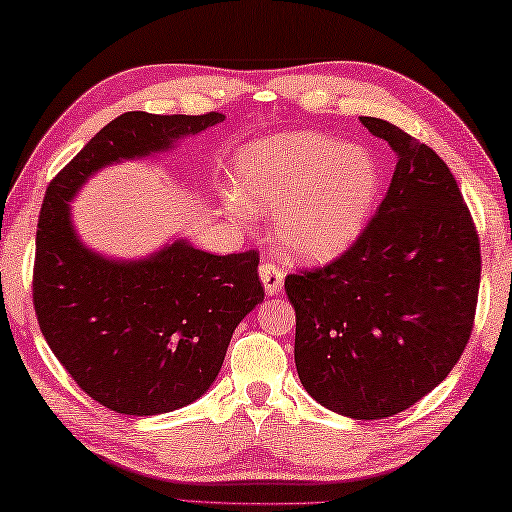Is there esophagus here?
<instances>
[{
    "label": "esophagus",
    "mask_w": 512,
    "mask_h": 512,
    "mask_svg": "<svg viewBox=\"0 0 512 512\" xmlns=\"http://www.w3.org/2000/svg\"><path fill=\"white\" fill-rule=\"evenodd\" d=\"M259 277H262V284L268 295H277L284 288V268L275 262H264L259 266Z\"/></svg>",
    "instance_id": "obj_1"
}]
</instances>
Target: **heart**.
Instances as JSON below:
<instances>
[{
    "label": "heart",
    "mask_w": 512,
    "mask_h": 512,
    "mask_svg": "<svg viewBox=\"0 0 512 512\" xmlns=\"http://www.w3.org/2000/svg\"><path fill=\"white\" fill-rule=\"evenodd\" d=\"M378 165L367 150L313 132L248 145L226 201L237 219L275 215V237L306 262H329L358 239L378 194Z\"/></svg>",
    "instance_id": "1"
}]
</instances>
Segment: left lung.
Here are the masks:
<instances>
[{
	"label": "left lung",
	"instance_id": "obj_1",
	"mask_svg": "<svg viewBox=\"0 0 512 512\" xmlns=\"http://www.w3.org/2000/svg\"><path fill=\"white\" fill-rule=\"evenodd\" d=\"M398 156L376 215L333 262L286 275L295 367L331 412L374 421L432 392L466 349L479 235L450 167L387 120L362 116Z\"/></svg>",
	"mask_w": 512,
	"mask_h": 512
}]
</instances>
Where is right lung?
I'll list each match as a JSON object with an SVG mask.
<instances>
[{
    "instance_id": "1",
    "label": "right lung",
    "mask_w": 512,
    "mask_h": 512,
    "mask_svg": "<svg viewBox=\"0 0 512 512\" xmlns=\"http://www.w3.org/2000/svg\"><path fill=\"white\" fill-rule=\"evenodd\" d=\"M226 116L127 111L55 174L37 219L33 306L42 336L80 389L127 416L197 401L224 365L232 331L264 300L257 250L210 255L174 241L138 262L80 244L69 201L109 163L170 150Z\"/></svg>"
}]
</instances>
